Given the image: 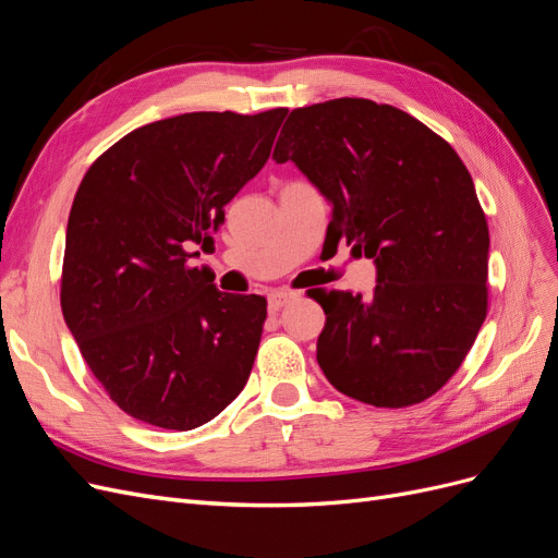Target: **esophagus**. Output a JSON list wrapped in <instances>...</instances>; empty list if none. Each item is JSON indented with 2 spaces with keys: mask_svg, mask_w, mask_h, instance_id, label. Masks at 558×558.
I'll return each mask as SVG.
<instances>
[{
  "mask_svg": "<svg viewBox=\"0 0 558 558\" xmlns=\"http://www.w3.org/2000/svg\"><path fill=\"white\" fill-rule=\"evenodd\" d=\"M298 298H300V293H295V291H275V293H269L267 302H269V310L279 312L281 307H286V305H289V302H293Z\"/></svg>",
  "mask_w": 558,
  "mask_h": 558,
  "instance_id": "1",
  "label": "esophagus"
}]
</instances>
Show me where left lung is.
<instances>
[{
	"mask_svg": "<svg viewBox=\"0 0 558 558\" xmlns=\"http://www.w3.org/2000/svg\"><path fill=\"white\" fill-rule=\"evenodd\" d=\"M272 158L295 162L332 205L326 240L377 267L369 298L312 295L326 312V379L375 408L440 391L488 305V226L463 160L410 113L361 97L293 109Z\"/></svg>",
	"mask_w": 558,
	"mask_h": 558,
	"instance_id": "8db88e82",
	"label": "left lung"
}]
</instances>
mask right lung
I'll use <instances>...</instances> for the list:
<instances>
[{"instance_id": "1", "label": "right lung", "mask_w": 558, "mask_h": 558, "mask_svg": "<svg viewBox=\"0 0 558 558\" xmlns=\"http://www.w3.org/2000/svg\"><path fill=\"white\" fill-rule=\"evenodd\" d=\"M289 109L195 111L132 130L83 177L60 302L95 379L125 414L193 430L244 388L267 300L191 265L269 158Z\"/></svg>"}]
</instances>
